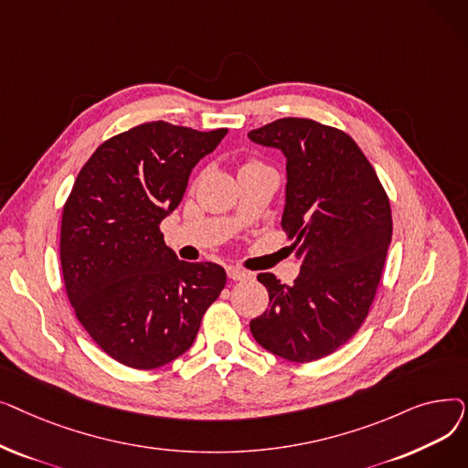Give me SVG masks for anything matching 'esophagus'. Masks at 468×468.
<instances>
[{"label":"esophagus","instance_id":"34e87169","mask_svg":"<svg viewBox=\"0 0 468 468\" xmlns=\"http://www.w3.org/2000/svg\"><path fill=\"white\" fill-rule=\"evenodd\" d=\"M228 277L231 279V281H247V279H250V273L249 271H242V269H239V267H228Z\"/></svg>","mask_w":468,"mask_h":468}]
</instances>
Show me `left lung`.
Masks as SVG:
<instances>
[{
	"label": "left lung",
	"instance_id": "8db88e82",
	"mask_svg": "<svg viewBox=\"0 0 468 468\" xmlns=\"http://www.w3.org/2000/svg\"><path fill=\"white\" fill-rule=\"evenodd\" d=\"M286 159L281 226L302 271L292 286L260 273L269 307L250 321L263 349L311 362L347 343L370 311L392 237L387 193L355 140L313 119L284 117L250 131Z\"/></svg>",
	"mask_w": 468,
	"mask_h": 468
}]
</instances>
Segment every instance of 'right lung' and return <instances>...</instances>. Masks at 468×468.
Returning <instances> with one entry per match:
<instances>
[{
	"label": "right lung",
	"mask_w": 468,
	"mask_h": 468,
	"mask_svg": "<svg viewBox=\"0 0 468 468\" xmlns=\"http://www.w3.org/2000/svg\"><path fill=\"white\" fill-rule=\"evenodd\" d=\"M226 134L144 122L98 145L64 205L69 303L96 346L129 367L154 370L184 355L226 286L224 267L178 260L159 231L195 165Z\"/></svg>",
	"instance_id": "1"
}]
</instances>
